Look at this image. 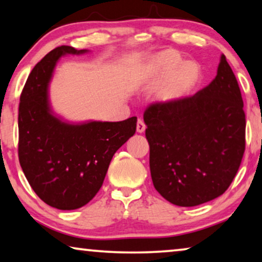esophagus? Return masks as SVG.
I'll list each match as a JSON object with an SVG mask.
<instances>
[{
    "instance_id": "1",
    "label": "esophagus",
    "mask_w": 262,
    "mask_h": 262,
    "mask_svg": "<svg viewBox=\"0 0 262 262\" xmlns=\"http://www.w3.org/2000/svg\"><path fill=\"white\" fill-rule=\"evenodd\" d=\"M145 128H146V126H145L144 120L142 118H138V120H137V132H138V134H143Z\"/></svg>"
}]
</instances>
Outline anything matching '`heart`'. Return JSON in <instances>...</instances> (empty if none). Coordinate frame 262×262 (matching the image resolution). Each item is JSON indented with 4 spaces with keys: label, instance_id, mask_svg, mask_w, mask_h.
Returning <instances> with one entry per match:
<instances>
[{
    "label": "heart",
    "instance_id": "b5f03b06",
    "mask_svg": "<svg viewBox=\"0 0 262 262\" xmlns=\"http://www.w3.org/2000/svg\"><path fill=\"white\" fill-rule=\"evenodd\" d=\"M176 50H163L148 62V84L158 85L164 80L159 97L164 102H176L190 94L200 79V68L193 62H181Z\"/></svg>",
    "mask_w": 262,
    "mask_h": 262
}]
</instances>
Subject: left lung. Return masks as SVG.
Masks as SVG:
<instances>
[{"instance_id":"1","label":"left lung","mask_w":262,"mask_h":262,"mask_svg":"<svg viewBox=\"0 0 262 262\" xmlns=\"http://www.w3.org/2000/svg\"><path fill=\"white\" fill-rule=\"evenodd\" d=\"M144 122L152 182L167 201L196 206L229 187L244 157L246 117L225 55L206 88L176 102L152 103Z\"/></svg>"}]
</instances>
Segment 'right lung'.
Instances as JSON below:
<instances>
[{"label":"right lung","instance_id":"right-lung-1","mask_svg":"<svg viewBox=\"0 0 262 262\" xmlns=\"http://www.w3.org/2000/svg\"><path fill=\"white\" fill-rule=\"evenodd\" d=\"M85 51L55 48L31 70L19 97V164L39 199L58 210H76L97 194L112 157L137 126V117L72 125L51 115L48 84L56 63Z\"/></svg>","mask_w":262,"mask_h":262}]
</instances>
